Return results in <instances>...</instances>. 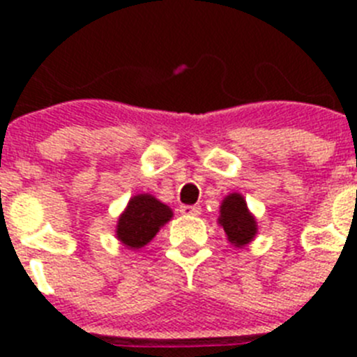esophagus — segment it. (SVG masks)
<instances>
[{
	"label": "esophagus",
	"instance_id": "obj_1",
	"mask_svg": "<svg viewBox=\"0 0 357 357\" xmlns=\"http://www.w3.org/2000/svg\"><path fill=\"white\" fill-rule=\"evenodd\" d=\"M181 213L189 214V216H198L200 214V206H182Z\"/></svg>",
	"mask_w": 357,
	"mask_h": 357
}]
</instances>
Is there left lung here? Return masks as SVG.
I'll return each instance as SVG.
<instances>
[{"instance_id": "8db88e82", "label": "left lung", "mask_w": 357, "mask_h": 357, "mask_svg": "<svg viewBox=\"0 0 357 357\" xmlns=\"http://www.w3.org/2000/svg\"><path fill=\"white\" fill-rule=\"evenodd\" d=\"M218 225L225 230L227 241L236 248L247 247L257 236V220L241 193H229L222 200Z\"/></svg>"}]
</instances>
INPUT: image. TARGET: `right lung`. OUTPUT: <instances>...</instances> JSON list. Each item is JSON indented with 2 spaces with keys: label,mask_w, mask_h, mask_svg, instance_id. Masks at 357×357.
<instances>
[{
  "label": "right lung",
  "mask_w": 357,
  "mask_h": 357,
  "mask_svg": "<svg viewBox=\"0 0 357 357\" xmlns=\"http://www.w3.org/2000/svg\"><path fill=\"white\" fill-rule=\"evenodd\" d=\"M173 218L169 206L150 193H139L128 200L116 223V238L123 247L139 250L155 238L157 232Z\"/></svg>",
  "instance_id": "obj_1"
}]
</instances>
